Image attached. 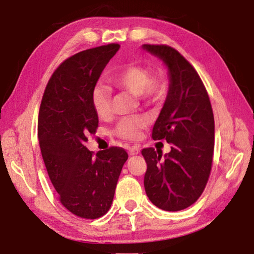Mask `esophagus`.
Masks as SVG:
<instances>
[{"label": "esophagus", "instance_id": "34e87169", "mask_svg": "<svg viewBox=\"0 0 254 254\" xmlns=\"http://www.w3.org/2000/svg\"><path fill=\"white\" fill-rule=\"evenodd\" d=\"M140 153V148L138 146H132L128 148V154L130 156H134V155H138Z\"/></svg>", "mask_w": 254, "mask_h": 254}]
</instances>
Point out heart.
Masks as SVG:
<instances>
[{
    "label": "heart",
    "instance_id": "obj_1",
    "mask_svg": "<svg viewBox=\"0 0 254 254\" xmlns=\"http://www.w3.org/2000/svg\"><path fill=\"white\" fill-rule=\"evenodd\" d=\"M111 82L117 88L127 90L140 99L156 101L164 92L165 83L161 74L150 75L148 69L140 65H127L116 70L111 76ZM91 103L98 116L105 117L111 112L112 91L103 83H97L91 92ZM148 124V119L145 116L127 117L121 120L115 128L119 137L127 140H134L140 135L142 128Z\"/></svg>",
    "mask_w": 254,
    "mask_h": 254
}]
</instances>
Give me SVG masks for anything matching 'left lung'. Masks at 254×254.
Returning <instances> with one entry per match:
<instances>
[{
    "instance_id": "1",
    "label": "left lung",
    "mask_w": 254,
    "mask_h": 254,
    "mask_svg": "<svg viewBox=\"0 0 254 254\" xmlns=\"http://www.w3.org/2000/svg\"><path fill=\"white\" fill-rule=\"evenodd\" d=\"M168 68L169 90L153 127V139L172 145L170 153L142 149L146 194L155 206L180 211L194 204L209 179L214 149V117L197 71L168 45L143 44Z\"/></svg>"
}]
</instances>
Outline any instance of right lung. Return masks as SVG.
I'll return each mask as SVG.
<instances>
[{
  "label": "right lung",
  "instance_id": "right-lung-1",
  "mask_svg": "<svg viewBox=\"0 0 254 254\" xmlns=\"http://www.w3.org/2000/svg\"><path fill=\"white\" fill-rule=\"evenodd\" d=\"M119 49L103 45L65 60L49 79L40 107L39 141L49 178L63 205L84 219L107 213L127 160L120 147L93 156L84 146L99 122L91 92Z\"/></svg>",
  "mask_w": 254,
  "mask_h": 254
}]
</instances>
